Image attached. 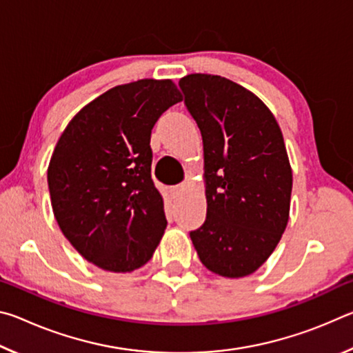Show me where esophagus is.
Masks as SVG:
<instances>
[{"instance_id":"1","label":"esophagus","mask_w":353,"mask_h":353,"mask_svg":"<svg viewBox=\"0 0 353 353\" xmlns=\"http://www.w3.org/2000/svg\"><path fill=\"white\" fill-rule=\"evenodd\" d=\"M185 190H187V185L181 183V185H176V187H172L171 193H172V196H179V194H182Z\"/></svg>"}]
</instances>
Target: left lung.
<instances>
[{
    "label": "left lung",
    "mask_w": 353,
    "mask_h": 353,
    "mask_svg": "<svg viewBox=\"0 0 353 353\" xmlns=\"http://www.w3.org/2000/svg\"><path fill=\"white\" fill-rule=\"evenodd\" d=\"M179 85L204 145L207 218L190 238L208 271L246 277L270 259L290 219L282 130L259 97L223 76L194 73Z\"/></svg>",
    "instance_id": "obj_1"
}]
</instances>
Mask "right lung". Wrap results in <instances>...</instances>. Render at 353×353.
Masks as SVG:
<instances>
[{
	"instance_id": "add662e5",
	"label": "right lung",
	"mask_w": 353,
	"mask_h": 353,
	"mask_svg": "<svg viewBox=\"0 0 353 353\" xmlns=\"http://www.w3.org/2000/svg\"><path fill=\"white\" fill-rule=\"evenodd\" d=\"M182 101L171 79L117 85L76 113L48 166L54 218L77 252L110 272L152 259L166 229L151 177V130Z\"/></svg>"
}]
</instances>
